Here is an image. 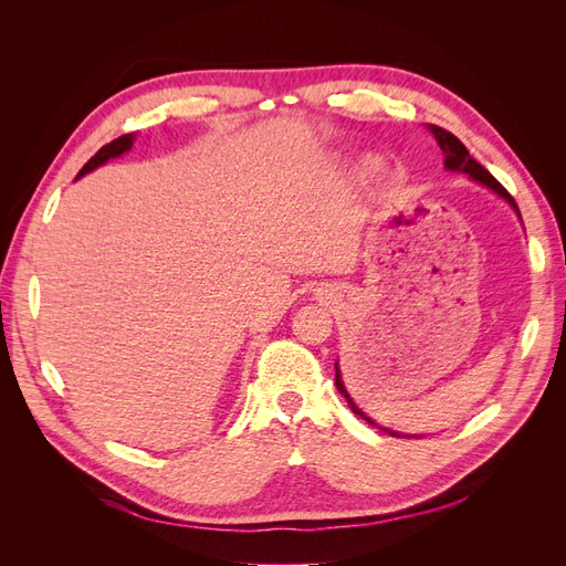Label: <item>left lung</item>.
Returning <instances> with one entry per match:
<instances>
[{
  "mask_svg": "<svg viewBox=\"0 0 566 566\" xmlns=\"http://www.w3.org/2000/svg\"><path fill=\"white\" fill-rule=\"evenodd\" d=\"M430 132H432V136L437 139V144H439V148L443 150V167L447 169H451V172H462V175H468L470 179H474V181H479V184H484L486 188H491L493 193H499L501 198H505L512 208H515V212L520 214V208H517V202H515V198H512L505 188L501 186V181H495V177L489 172V169H484L482 165H479L470 153H468V148L462 146V142L458 139V136H453L451 132H447V129H441V127H437V125H430ZM335 385H337V389H339V394L342 397L347 399V403H349V408L354 410V413L358 416V418H364V420H368L370 424H375L361 408H358L356 403H354V399L349 397V391L345 389V382H342V378H339V368H337V364H335ZM385 432H389L391 437H408V434H401V432H391V430H385Z\"/></svg>",
  "mask_w": 566,
  "mask_h": 566,
  "instance_id": "1",
  "label": "left lung"
}]
</instances>
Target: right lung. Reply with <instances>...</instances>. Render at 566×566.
Here are the masks:
<instances>
[{"label":"right lung","mask_w":566,"mask_h":566,"mask_svg":"<svg viewBox=\"0 0 566 566\" xmlns=\"http://www.w3.org/2000/svg\"><path fill=\"white\" fill-rule=\"evenodd\" d=\"M132 142H134V134H123V136H117L115 142L106 144L104 148H98V150H96V156H94V158H90V163L80 169V175H77V177H84L87 172H92V169H96L98 165L108 163L111 158L123 156V153H127V150L132 148Z\"/></svg>","instance_id":"right-lung-1"}]
</instances>
